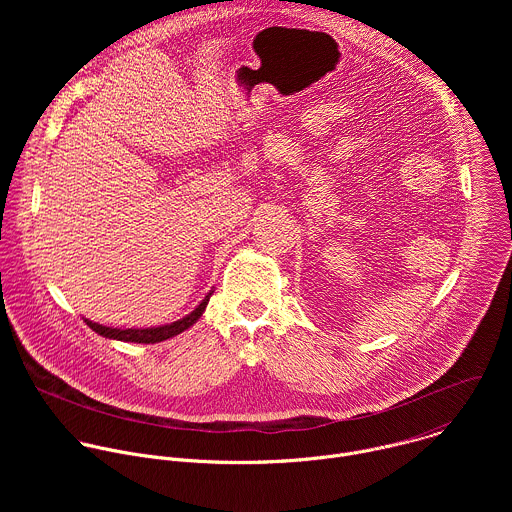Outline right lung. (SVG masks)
Wrapping results in <instances>:
<instances>
[{
  "label": "right lung",
  "mask_w": 512,
  "mask_h": 512,
  "mask_svg": "<svg viewBox=\"0 0 512 512\" xmlns=\"http://www.w3.org/2000/svg\"><path fill=\"white\" fill-rule=\"evenodd\" d=\"M212 296L210 294L196 306V310H192L188 316H184L182 320L178 322H172V324H166V326H158V328H127V330H121V328H109V326H103V324H97V322H91L85 318L87 326L91 330H95L97 334L105 336V338H113V340H123V342H139V344H154V342H162V340H168L184 330H188L204 312L208 300Z\"/></svg>",
  "instance_id": "1"
}]
</instances>
